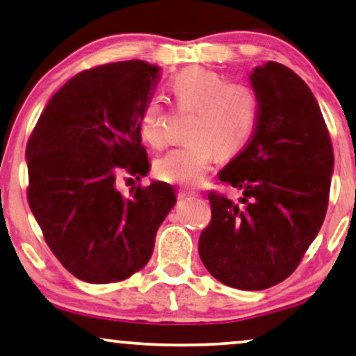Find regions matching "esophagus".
I'll list each match as a JSON object with an SVG mask.
<instances>
[{"label":"esophagus","mask_w":356,"mask_h":356,"mask_svg":"<svg viewBox=\"0 0 356 356\" xmlns=\"http://www.w3.org/2000/svg\"><path fill=\"white\" fill-rule=\"evenodd\" d=\"M198 192H195V190H180L179 192V197L180 198H185V197H197Z\"/></svg>","instance_id":"obj_1"}]
</instances>
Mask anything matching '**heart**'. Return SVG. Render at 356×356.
<instances>
[{
  "mask_svg": "<svg viewBox=\"0 0 356 356\" xmlns=\"http://www.w3.org/2000/svg\"><path fill=\"white\" fill-rule=\"evenodd\" d=\"M180 111L192 113L188 142L174 148L154 163V174L164 182L192 185L198 182L214 156L229 158L240 152L252 137L258 121V95L247 83L227 82L219 72L187 67L169 82ZM166 111L158 98L145 102L138 116V130L148 145L161 148Z\"/></svg>",
  "mask_w": 356,
  "mask_h": 356,
  "instance_id": "1",
  "label": "heart"
}]
</instances>
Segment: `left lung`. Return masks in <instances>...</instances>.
Instances as JSON below:
<instances>
[{"label":"left lung","instance_id":"obj_1","mask_svg":"<svg viewBox=\"0 0 356 356\" xmlns=\"http://www.w3.org/2000/svg\"><path fill=\"white\" fill-rule=\"evenodd\" d=\"M259 113L242 152L219 180L242 190L234 203L209 192L211 222L200 258L213 277L240 290L282 282L302 261L327 211L334 152L319 104L292 69L254 67Z\"/></svg>","mask_w":356,"mask_h":356}]
</instances>
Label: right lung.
Masks as SVG:
<instances>
[{"label": "right lung", "instance_id": "obj_1", "mask_svg": "<svg viewBox=\"0 0 356 356\" xmlns=\"http://www.w3.org/2000/svg\"><path fill=\"white\" fill-rule=\"evenodd\" d=\"M159 67L121 61L79 72L53 95L27 143L30 209L59 263L90 284L119 282L152 258L176 204L153 180L124 197L118 177H143L149 163L138 116Z\"/></svg>", "mask_w": 356, "mask_h": 356}]
</instances>
